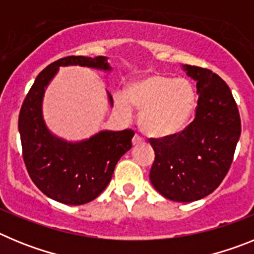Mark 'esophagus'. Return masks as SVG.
Listing matches in <instances>:
<instances>
[{
	"instance_id": "34e87169",
	"label": "esophagus",
	"mask_w": 254,
	"mask_h": 254,
	"mask_svg": "<svg viewBox=\"0 0 254 254\" xmlns=\"http://www.w3.org/2000/svg\"><path fill=\"white\" fill-rule=\"evenodd\" d=\"M132 143H133V145H138V143H143V138L141 137L140 134H134L133 136V138H132Z\"/></svg>"
}]
</instances>
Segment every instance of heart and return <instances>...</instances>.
<instances>
[{
	"label": "heart",
	"instance_id": "1",
	"mask_svg": "<svg viewBox=\"0 0 254 254\" xmlns=\"http://www.w3.org/2000/svg\"><path fill=\"white\" fill-rule=\"evenodd\" d=\"M194 99V89L188 80L161 73L133 80L126 93L114 94V104L121 113L129 117L132 107L141 111V128L152 137L182 131L193 112Z\"/></svg>",
	"mask_w": 254,
	"mask_h": 254
}]
</instances>
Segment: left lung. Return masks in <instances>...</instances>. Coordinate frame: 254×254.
I'll return each instance as SVG.
<instances>
[{"mask_svg":"<svg viewBox=\"0 0 254 254\" xmlns=\"http://www.w3.org/2000/svg\"><path fill=\"white\" fill-rule=\"evenodd\" d=\"M183 69L197 82L196 116L179 133L150 138L155 151L150 181L165 198L193 202L212 193L225 178L242 127L223 78L202 67L185 64Z\"/></svg>","mask_w":254,"mask_h":254,"instance_id":"8db88e82","label":"left lung"}]
</instances>
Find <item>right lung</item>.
Instances as JSON below:
<instances>
[{"instance_id":"right-lung-1","label":"right lung","mask_w":254,"mask_h":254,"mask_svg":"<svg viewBox=\"0 0 254 254\" xmlns=\"http://www.w3.org/2000/svg\"><path fill=\"white\" fill-rule=\"evenodd\" d=\"M86 66L111 71L107 57L68 56L56 61L37 76L19 114L22 158L34 185L49 198L64 205H84L102 193L116 164L132 147V129L102 131L89 140L67 142L49 132L42 116V102L61 66ZM111 104L112 95L108 93Z\"/></svg>"}]
</instances>
